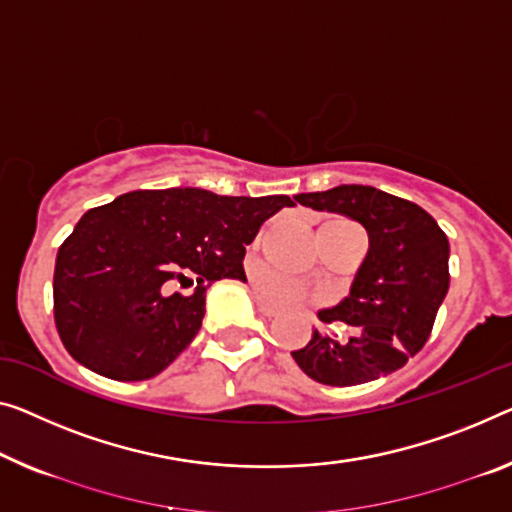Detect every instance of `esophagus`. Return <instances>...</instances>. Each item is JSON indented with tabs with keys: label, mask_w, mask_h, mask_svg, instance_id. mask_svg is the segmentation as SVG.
<instances>
[{
	"label": "esophagus",
	"mask_w": 512,
	"mask_h": 512,
	"mask_svg": "<svg viewBox=\"0 0 512 512\" xmlns=\"http://www.w3.org/2000/svg\"><path fill=\"white\" fill-rule=\"evenodd\" d=\"M257 310L262 312L264 317H276V315H278L276 305H271L269 301H264V299H257Z\"/></svg>",
	"instance_id": "1"
}]
</instances>
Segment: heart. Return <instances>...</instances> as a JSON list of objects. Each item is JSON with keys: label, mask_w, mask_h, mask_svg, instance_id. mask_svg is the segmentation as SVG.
I'll use <instances>...</instances> for the list:
<instances>
[{"label": "heart", "mask_w": 512, "mask_h": 512, "mask_svg": "<svg viewBox=\"0 0 512 512\" xmlns=\"http://www.w3.org/2000/svg\"><path fill=\"white\" fill-rule=\"evenodd\" d=\"M259 285H262L264 294L269 296L271 301L282 303V305H292V303H299L303 296H305V289L301 282H296L294 278H287L282 276V273H264L262 278H259Z\"/></svg>", "instance_id": "1"}]
</instances>
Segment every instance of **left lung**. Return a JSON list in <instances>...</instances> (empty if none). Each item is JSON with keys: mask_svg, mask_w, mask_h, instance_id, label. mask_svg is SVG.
I'll use <instances>...</instances> for the list:
<instances>
[{"mask_svg": "<svg viewBox=\"0 0 512 512\" xmlns=\"http://www.w3.org/2000/svg\"><path fill=\"white\" fill-rule=\"evenodd\" d=\"M294 200L356 220L370 239L349 294L317 312L319 322H345L352 335L338 340L315 329L308 345L292 352L294 361L326 386L388 377L421 352L446 299L451 282L446 234L418 204L372 186L345 183L324 193H301Z\"/></svg>", "mask_w": 512, "mask_h": 512, "instance_id": "1", "label": "left lung"}]
</instances>
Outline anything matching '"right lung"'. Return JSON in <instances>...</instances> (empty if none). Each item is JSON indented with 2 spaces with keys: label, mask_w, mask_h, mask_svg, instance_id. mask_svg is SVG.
<instances>
[{
  "label": "right lung",
  "mask_w": 512,
  "mask_h": 512,
  "mask_svg": "<svg viewBox=\"0 0 512 512\" xmlns=\"http://www.w3.org/2000/svg\"><path fill=\"white\" fill-rule=\"evenodd\" d=\"M287 195L227 197L202 188L133 190L87 211L55 264V324L75 361L117 381L163 372L200 331L207 289L246 280L241 259ZM198 278L193 295L169 294Z\"/></svg>",
  "instance_id": "obj_1"
}]
</instances>
